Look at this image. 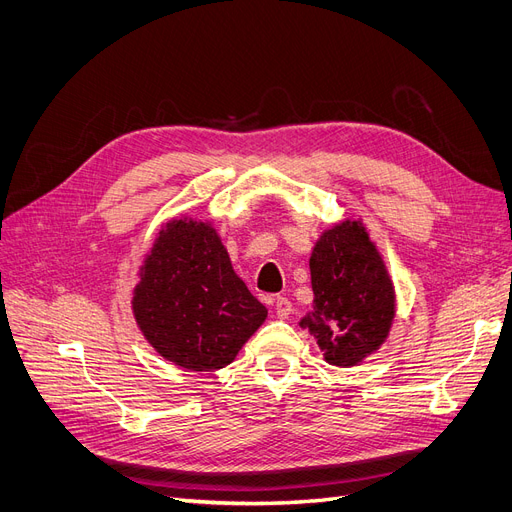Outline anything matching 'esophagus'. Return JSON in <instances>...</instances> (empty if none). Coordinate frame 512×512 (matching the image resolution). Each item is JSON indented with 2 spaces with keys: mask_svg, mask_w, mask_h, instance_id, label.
<instances>
[{
  "mask_svg": "<svg viewBox=\"0 0 512 512\" xmlns=\"http://www.w3.org/2000/svg\"><path fill=\"white\" fill-rule=\"evenodd\" d=\"M275 315L279 319H288L292 315V302L283 296L275 298Z\"/></svg>",
  "mask_w": 512,
  "mask_h": 512,
  "instance_id": "34e87169",
  "label": "esophagus"
}]
</instances>
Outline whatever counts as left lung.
I'll return each instance as SVG.
<instances>
[{
    "instance_id": "left-lung-1",
    "label": "left lung",
    "mask_w": 512,
    "mask_h": 512,
    "mask_svg": "<svg viewBox=\"0 0 512 512\" xmlns=\"http://www.w3.org/2000/svg\"><path fill=\"white\" fill-rule=\"evenodd\" d=\"M313 311L298 325L330 365L353 367L386 342L397 315L395 285L361 218L325 229L309 258Z\"/></svg>"
}]
</instances>
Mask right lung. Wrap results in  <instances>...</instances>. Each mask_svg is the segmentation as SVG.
<instances>
[{
    "instance_id": "add662e5",
    "label": "right lung",
    "mask_w": 512,
    "mask_h": 512,
    "mask_svg": "<svg viewBox=\"0 0 512 512\" xmlns=\"http://www.w3.org/2000/svg\"><path fill=\"white\" fill-rule=\"evenodd\" d=\"M132 313L153 349L189 372L233 363L269 315L235 273L214 224L185 214L163 224L138 267Z\"/></svg>"
}]
</instances>
